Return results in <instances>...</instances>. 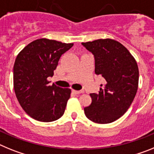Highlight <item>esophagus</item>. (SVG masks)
<instances>
[{
    "label": "esophagus",
    "mask_w": 154,
    "mask_h": 154,
    "mask_svg": "<svg viewBox=\"0 0 154 154\" xmlns=\"http://www.w3.org/2000/svg\"><path fill=\"white\" fill-rule=\"evenodd\" d=\"M72 92H74L75 94H76V95H80V94L83 93V91H82V90L78 91V90H74V89H73Z\"/></svg>",
    "instance_id": "esophagus-1"
}]
</instances>
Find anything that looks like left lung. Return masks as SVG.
Instances as JSON below:
<instances>
[{
    "mask_svg": "<svg viewBox=\"0 0 154 154\" xmlns=\"http://www.w3.org/2000/svg\"><path fill=\"white\" fill-rule=\"evenodd\" d=\"M95 58V72L105 79L99 93H91L92 103L85 107L86 117L99 124L112 123L130 108L137 94L139 69L125 46L111 38L82 42Z\"/></svg>",
    "mask_w": 154,
    "mask_h": 154,
    "instance_id": "1",
    "label": "left lung"
}]
</instances>
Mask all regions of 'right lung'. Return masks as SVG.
<instances>
[{
    "instance_id": "right-lung-1",
    "label": "right lung",
    "mask_w": 154,
    "mask_h": 154,
    "mask_svg": "<svg viewBox=\"0 0 154 154\" xmlns=\"http://www.w3.org/2000/svg\"><path fill=\"white\" fill-rule=\"evenodd\" d=\"M73 43L39 38L18 53L14 65V89L24 112L40 122H52L64 114L71 89L49 85L58 61Z\"/></svg>"
}]
</instances>
